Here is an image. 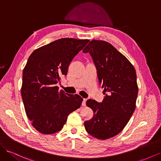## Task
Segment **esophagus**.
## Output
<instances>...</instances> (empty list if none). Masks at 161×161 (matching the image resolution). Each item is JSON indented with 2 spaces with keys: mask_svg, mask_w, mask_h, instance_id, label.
Instances as JSON below:
<instances>
[{
  "mask_svg": "<svg viewBox=\"0 0 161 161\" xmlns=\"http://www.w3.org/2000/svg\"><path fill=\"white\" fill-rule=\"evenodd\" d=\"M86 99H84L83 101H82V105L83 106V107H85V106H86Z\"/></svg>",
  "mask_w": 161,
  "mask_h": 161,
  "instance_id": "esophagus-1",
  "label": "esophagus"
}]
</instances>
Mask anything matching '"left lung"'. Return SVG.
I'll list each match as a JSON object with an SVG mask.
<instances>
[{"label": "left lung", "instance_id": "1", "mask_svg": "<svg viewBox=\"0 0 161 161\" xmlns=\"http://www.w3.org/2000/svg\"><path fill=\"white\" fill-rule=\"evenodd\" d=\"M82 52L91 54L106 95L101 103L86 101L94 114L85 121V130L97 139L106 140L123 130L136 109L138 91L136 70L127 58L105 41L92 40Z\"/></svg>", "mask_w": 161, "mask_h": 161}]
</instances>
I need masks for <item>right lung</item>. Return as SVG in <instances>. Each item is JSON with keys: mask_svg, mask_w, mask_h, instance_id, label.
<instances>
[{"mask_svg": "<svg viewBox=\"0 0 161 161\" xmlns=\"http://www.w3.org/2000/svg\"><path fill=\"white\" fill-rule=\"evenodd\" d=\"M89 40L62 38L34 50L23 71L21 97L33 127L43 134L60 131L67 118L83 99L59 91L56 84L66 75L74 57Z\"/></svg>", "mask_w": 161, "mask_h": 161, "instance_id": "1", "label": "right lung"}]
</instances>
